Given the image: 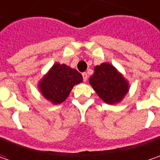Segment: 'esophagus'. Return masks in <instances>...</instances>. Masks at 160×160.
<instances>
[{
    "label": "esophagus",
    "mask_w": 160,
    "mask_h": 160,
    "mask_svg": "<svg viewBox=\"0 0 160 160\" xmlns=\"http://www.w3.org/2000/svg\"><path fill=\"white\" fill-rule=\"evenodd\" d=\"M82 77H83V80L84 81H87V80H88V74L86 72H83L82 73Z\"/></svg>",
    "instance_id": "1"
}]
</instances>
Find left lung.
Listing matches in <instances>:
<instances>
[{"mask_svg":"<svg viewBox=\"0 0 160 160\" xmlns=\"http://www.w3.org/2000/svg\"><path fill=\"white\" fill-rule=\"evenodd\" d=\"M94 71L89 83L100 99L108 104H114L124 98L128 91V81L111 64L104 62L96 66Z\"/></svg>","mask_w":160,"mask_h":160,"instance_id":"left-lung-1","label":"left lung"}]
</instances>
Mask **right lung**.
<instances>
[{
	"mask_svg": "<svg viewBox=\"0 0 160 160\" xmlns=\"http://www.w3.org/2000/svg\"><path fill=\"white\" fill-rule=\"evenodd\" d=\"M82 80V75L77 70L65 64L55 63L40 81L39 88L44 98L53 104H59L67 99L73 86Z\"/></svg>",
	"mask_w": 160,
	"mask_h": 160,
	"instance_id": "add662e5",
	"label": "right lung"
}]
</instances>
